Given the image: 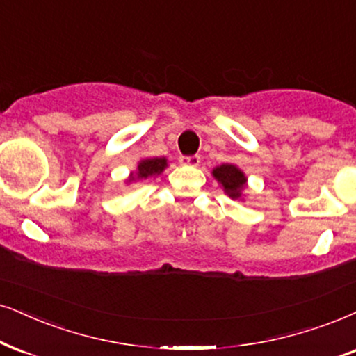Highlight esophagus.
I'll use <instances>...</instances> for the list:
<instances>
[{"instance_id": "esophagus-1", "label": "esophagus", "mask_w": 356, "mask_h": 356, "mask_svg": "<svg viewBox=\"0 0 356 356\" xmlns=\"http://www.w3.org/2000/svg\"><path fill=\"white\" fill-rule=\"evenodd\" d=\"M179 163L182 165H192V168H197L200 164V156H182L179 159Z\"/></svg>"}]
</instances>
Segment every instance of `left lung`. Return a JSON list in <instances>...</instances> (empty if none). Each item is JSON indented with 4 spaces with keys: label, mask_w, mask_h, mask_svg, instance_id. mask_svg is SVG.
<instances>
[{
    "label": "left lung",
    "mask_w": 356,
    "mask_h": 356,
    "mask_svg": "<svg viewBox=\"0 0 356 356\" xmlns=\"http://www.w3.org/2000/svg\"><path fill=\"white\" fill-rule=\"evenodd\" d=\"M211 175H213L215 181L220 184V187L223 188V192L227 193L232 200H245L246 187H248V177H246L245 172H243L236 164H220L217 168H213Z\"/></svg>",
    "instance_id": "left-lung-1"
}]
</instances>
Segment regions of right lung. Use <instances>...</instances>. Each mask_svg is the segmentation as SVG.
I'll return each mask as SVG.
<instances>
[{"mask_svg":"<svg viewBox=\"0 0 356 356\" xmlns=\"http://www.w3.org/2000/svg\"><path fill=\"white\" fill-rule=\"evenodd\" d=\"M165 168H168V159H165V157H145V159L139 161L136 169L129 172L124 184L129 186V184L133 182L156 177V175L163 174Z\"/></svg>","mask_w":356,"mask_h":356,"instance_id":"add662e5","label":"right lung"}]
</instances>
